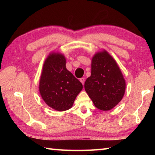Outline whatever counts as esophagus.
Wrapping results in <instances>:
<instances>
[{"label": "esophagus", "mask_w": 155, "mask_h": 155, "mask_svg": "<svg viewBox=\"0 0 155 155\" xmlns=\"http://www.w3.org/2000/svg\"><path fill=\"white\" fill-rule=\"evenodd\" d=\"M80 81L81 82V83L83 84V85H84V82H85V78H83V77L81 78H80Z\"/></svg>", "instance_id": "1"}]
</instances>
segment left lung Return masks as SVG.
<instances>
[{
	"label": "left lung",
	"instance_id": "left-lung-1",
	"mask_svg": "<svg viewBox=\"0 0 155 155\" xmlns=\"http://www.w3.org/2000/svg\"><path fill=\"white\" fill-rule=\"evenodd\" d=\"M84 87L98 109L108 111L121 101L125 92V80L117 63L107 51L94 54L91 76Z\"/></svg>",
	"mask_w": 155,
	"mask_h": 155
}]
</instances>
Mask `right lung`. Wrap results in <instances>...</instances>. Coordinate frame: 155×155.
I'll return each mask as SVG.
<instances>
[{"label":"right lung","mask_w":155,"mask_h":155,"mask_svg":"<svg viewBox=\"0 0 155 155\" xmlns=\"http://www.w3.org/2000/svg\"><path fill=\"white\" fill-rule=\"evenodd\" d=\"M82 89V83L66 69L65 57L50 54L44 64L39 87L44 102L57 111H65L71 108Z\"/></svg>","instance_id":"right-lung-1"}]
</instances>
